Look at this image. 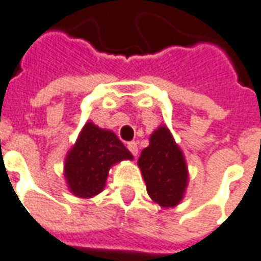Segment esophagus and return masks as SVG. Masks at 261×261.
<instances>
[{"mask_svg": "<svg viewBox=\"0 0 261 261\" xmlns=\"http://www.w3.org/2000/svg\"><path fill=\"white\" fill-rule=\"evenodd\" d=\"M127 148L130 149V152L136 156L137 153H138V145H137V142L136 141H131L127 144Z\"/></svg>", "mask_w": 261, "mask_h": 261, "instance_id": "1", "label": "esophagus"}]
</instances>
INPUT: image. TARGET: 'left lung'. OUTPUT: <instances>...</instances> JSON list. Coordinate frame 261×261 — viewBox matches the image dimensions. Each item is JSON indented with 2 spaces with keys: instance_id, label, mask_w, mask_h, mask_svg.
Returning a JSON list of instances; mask_svg holds the SVG:
<instances>
[{
  "instance_id": "8db88e82",
  "label": "left lung",
  "mask_w": 261,
  "mask_h": 261,
  "mask_svg": "<svg viewBox=\"0 0 261 261\" xmlns=\"http://www.w3.org/2000/svg\"><path fill=\"white\" fill-rule=\"evenodd\" d=\"M138 166L147 185V192L161 207H175L183 198L187 186V166L166 127H159L142 149Z\"/></svg>"
}]
</instances>
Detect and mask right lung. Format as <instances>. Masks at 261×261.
Returning <instances> with one entry per match:
<instances>
[{
	"label": "right lung",
	"instance_id": "1",
	"mask_svg": "<svg viewBox=\"0 0 261 261\" xmlns=\"http://www.w3.org/2000/svg\"><path fill=\"white\" fill-rule=\"evenodd\" d=\"M133 155L114 133L86 123L65 159V177L75 196L88 198L100 193L110 166Z\"/></svg>",
	"mask_w": 261,
	"mask_h": 261
}]
</instances>
